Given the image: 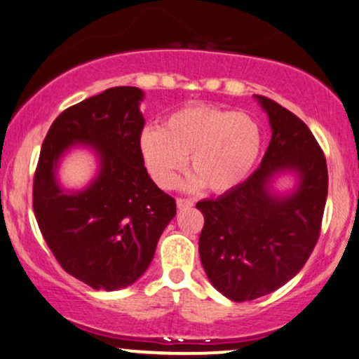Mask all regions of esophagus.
Wrapping results in <instances>:
<instances>
[{
    "label": "esophagus",
    "mask_w": 359,
    "mask_h": 359,
    "mask_svg": "<svg viewBox=\"0 0 359 359\" xmlns=\"http://www.w3.org/2000/svg\"><path fill=\"white\" fill-rule=\"evenodd\" d=\"M194 203L191 200H184V198H178L176 200V206H178V210H188V208H191Z\"/></svg>",
    "instance_id": "obj_1"
}]
</instances>
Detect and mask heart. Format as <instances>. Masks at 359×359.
I'll return each instance as SVG.
<instances>
[{"label":"heart","instance_id":"obj_1","mask_svg":"<svg viewBox=\"0 0 359 359\" xmlns=\"http://www.w3.org/2000/svg\"><path fill=\"white\" fill-rule=\"evenodd\" d=\"M263 133L246 113L215 106H189L171 113L161 128L141 133L140 153L146 170L163 189L176 184L187 158V187L203 184L213 193H228L245 183L258 163Z\"/></svg>","mask_w":359,"mask_h":359}]
</instances>
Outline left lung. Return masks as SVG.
I'll return each instance as SVG.
<instances>
[{"label":"left lung","instance_id":"left-lung-1","mask_svg":"<svg viewBox=\"0 0 359 359\" xmlns=\"http://www.w3.org/2000/svg\"><path fill=\"white\" fill-rule=\"evenodd\" d=\"M268 114L271 141L245 183L196 208L205 216L200 258L206 276L233 302L273 293L304 266L320 238L328 168L320 144L296 114L255 95ZM297 176L293 192L272 189L280 174Z\"/></svg>","mask_w":359,"mask_h":359}]
</instances>
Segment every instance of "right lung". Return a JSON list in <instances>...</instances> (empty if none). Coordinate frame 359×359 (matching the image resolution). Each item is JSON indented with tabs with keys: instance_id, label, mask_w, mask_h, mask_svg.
<instances>
[{
	"instance_id": "add662e5",
	"label": "right lung",
	"mask_w": 359,
	"mask_h": 359,
	"mask_svg": "<svg viewBox=\"0 0 359 359\" xmlns=\"http://www.w3.org/2000/svg\"><path fill=\"white\" fill-rule=\"evenodd\" d=\"M143 96L140 88L116 86L65 109L39 153L38 226L61 268L93 290H121L138 280L176 215L175 200L149 178L140 153ZM76 144L90 146L99 172L86 189L68 192L57 166Z\"/></svg>"
}]
</instances>
